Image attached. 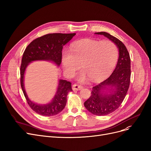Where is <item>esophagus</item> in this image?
Here are the masks:
<instances>
[{"label": "esophagus", "instance_id": "esophagus-1", "mask_svg": "<svg viewBox=\"0 0 151 151\" xmlns=\"http://www.w3.org/2000/svg\"><path fill=\"white\" fill-rule=\"evenodd\" d=\"M83 88V86L82 85H79V84H76V83L72 86L73 90H80Z\"/></svg>", "mask_w": 151, "mask_h": 151}]
</instances>
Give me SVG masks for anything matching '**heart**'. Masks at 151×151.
Masks as SVG:
<instances>
[{
	"instance_id": "1",
	"label": "heart",
	"mask_w": 151,
	"mask_h": 151,
	"mask_svg": "<svg viewBox=\"0 0 151 151\" xmlns=\"http://www.w3.org/2000/svg\"><path fill=\"white\" fill-rule=\"evenodd\" d=\"M118 58V49L113 41L88 38L74 42L71 50H63L61 61L64 71L70 76L76 73L81 63L83 70L80 80H85L88 76L97 81L113 69Z\"/></svg>"
}]
</instances>
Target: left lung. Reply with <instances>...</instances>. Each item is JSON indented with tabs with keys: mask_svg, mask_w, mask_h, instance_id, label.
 Masks as SVG:
<instances>
[{
	"mask_svg": "<svg viewBox=\"0 0 151 151\" xmlns=\"http://www.w3.org/2000/svg\"><path fill=\"white\" fill-rule=\"evenodd\" d=\"M113 41L119 48L118 63L113 73L106 80L92 88L91 96L84 103L89 112L96 116H106L118 109L127 94L131 80V59L127 50L119 39L106 32H96ZM109 86L110 89L107 88ZM110 90L104 93V90Z\"/></svg>",
	"mask_w": 151,
	"mask_h": 151,
	"instance_id": "obj_1",
	"label": "left lung"
}]
</instances>
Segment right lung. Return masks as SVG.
<instances>
[{"instance_id": "add662e5", "label": "right lung", "mask_w": 151, "mask_h": 151, "mask_svg": "<svg viewBox=\"0 0 151 151\" xmlns=\"http://www.w3.org/2000/svg\"><path fill=\"white\" fill-rule=\"evenodd\" d=\"M75 35V33H49L33 40L25 50L20 66V85L28 104L38 114L52 116L60 113L65 107L68 92L72 91L71 83L60 80L57 93L51 103L45 105L35 104L29 99L25 91L24 76L27 66L35 60L52 61L59 66L61 62L63 45Z\"/></svg>"}]
</instances>
